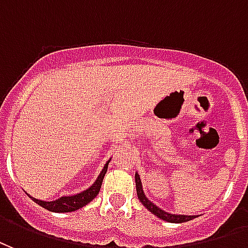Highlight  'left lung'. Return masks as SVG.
<instances>
[{
	"label": "left lung",
	"instance_id": "obj_1",
	"mask_svg": "<svg viewBox=\"0 0 248 248\" xmlns=\"http://www.w3.org/2000/svg\"><path fill=\"white\" fill-rule=\"evenodd\" d=\"M135 182H136L137 197H139L140 202L145 206L148 210L151 211L152 214H155L157 218H160V219L162 220H166V222H170V223H184V222H187V220H191L196 218V216H184V214H171V213H168V211L162 210L158 206L155 205L152 201L148 200V197L145 196L144 189H142L141 178H140L137 171L136 174H135Z\"/></svg>",
	"mask_w": 248,
	"mask_h": 248
}]
</instances>
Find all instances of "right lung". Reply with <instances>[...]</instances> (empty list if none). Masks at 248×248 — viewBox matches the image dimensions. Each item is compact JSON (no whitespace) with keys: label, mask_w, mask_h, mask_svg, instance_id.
<instances>
[{"label":"right lung","mask_w":248,"mask_h":248,"mask_svg":"<svg viewBox=\"0 0 248 248\" xmlns=\"http://www.w3.org/2000/svg\"><path fill=\"white\" fill-rule=\"evenodd\" d=\"M111 161V158L104 164L103 169L99 173V176L95 180V182L92 184L90 187H87L86 190H82L80 193H77L74 196H63L61 198H58L55 201H41L30 197L35 203L39 206H42L43 209L46 210L54 211V213H70V211H75L78 209H80L83 206H86L87 203H90L95 197L99 194L100 187H102L103 178L106 176L107 169H108V164Z\"/></svg>","instance_id":"add662e5"}]
</instances>
